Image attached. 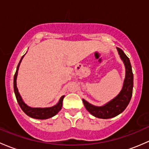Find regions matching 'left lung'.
<instances>
[{"mask_svg":"<svg viewBox=\"0 0 149 149\" xmlns=\"http://www.w3.org/2000/svg\"><path fill=\"white\" fill-rule=\"evenodd\" d=\"M120 55L121 60L123 62L125 68V79L120 92L116 97L105 103L102 106H96L82 99L86 110L91 115L98 118L108 119L118 116L124 111L129 104L132 97L133 87V74L132 72L131 62L128 56L123 51L116 48Z\"/></svg>","mask_w":149,"mask_h":149,"instance_id":"left-lung-1","label":"left lung"}]
</instances>
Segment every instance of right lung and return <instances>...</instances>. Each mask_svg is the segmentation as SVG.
<instances>
[{"mask_svg":"<svg viewBox=\"0 0 149 149\" xmlns=\"http://www.w3.org/2000/svg\"><path fill=\"white\" fill-rule=\"evenodd\" d=\"M25 54L21 57V60H20L19 63L18 64V67L16 68V72L14 75V78H13V88H14L15 95H16L17 102L19 106L22 109L23 111L29 117L33 118L39 119V120H45V119L50 118H52L53 116H56L59 113V110L62 109V102H63L64 95L60 97L59 102L56 105L52 107H49V108H32V107L29 106L27 104L24 102L21 95H20L19 92H18L17 85H16V79H17L18 68H19L21 61H22L23 58L25 56Z\"/></svg>","mask_w":149,"mask_h":149,"instance_id":"add662e5","label":"right lung"}]
</instances>
